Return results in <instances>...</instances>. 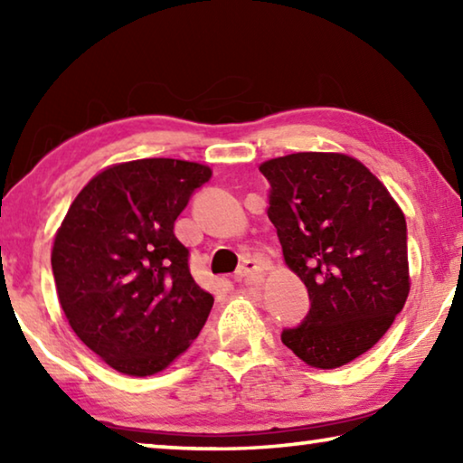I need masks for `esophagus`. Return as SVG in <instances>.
I'll use <instances>...</instances> for the list:
<instances>
[{"label":"esophagus","instance_id":"34e87169","mask_svg":"<svg viewBox=\"0 0 463 463\" xmlns=\"http://www.w3.org/2000/svg\"><path fill=\"white\" fill-rule=\"evenodd\" d=\"M253 273H261L260 263H257V261H245V263H242L241 268L237 269V273H234V279H237V281H242L245 278L253 276Z\"/></svg>","mask_w":463,"mask_h":463}]
</instances>
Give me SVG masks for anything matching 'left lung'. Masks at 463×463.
<instances>
[{
  "label": "left lung",
  "instance_id": "left-lung-1",
  "mask_svg": "<svg viewBox=\"0 0 463 463\" xmlns=\"http://www.w3.org/2000/svg\"><path fill=\"white\" fill-rule=\"evenodd\" d=\"M260 171L284 261L310 296L307 320L281 341L310 367L354 362L386 335L411 292L404 213L345 153H292Z\"/></svg>",
  "mask_w": 463,
  "mask_h": 463
}]
</instances>
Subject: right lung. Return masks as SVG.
Returning <instances> with one entry per match:
<instances>
[{
	"label": "right lung",
	"mask_w": 463,
	"mask_h": 463,
	"mask_svg": "<svg viewBox=\"0 0 463 463\" xmlns=\"http://www.w3.org/2000/svg\"><path fill=\"white\" fill-rule=\"evenodd\" d=\"M213 169L182 159L114 163L77 194L51 265L73 333L124 375H155L185 354L214 296L190 273L174 226Z\"/></svg>",
	"instance_id": "add662e5"
}]
</instances>
